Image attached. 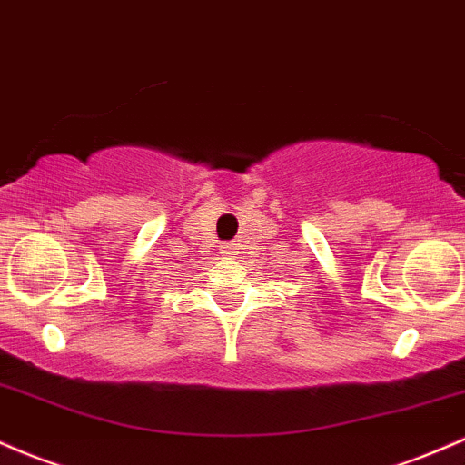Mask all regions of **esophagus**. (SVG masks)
<instances>
[{
	"mask_svg": "<svg viewBox=\"0 0 465 465\" xmlns=\"http://www.w3.org/2000/svg\"><path fill=\"white\" fill-rule=\"evenodd\" d=\"M222 254H223V257H226V259H228V257H232V254H234V248L231 246V243H226V246H223V252H222Z\"/></svg>",
	"mask_w": 465,
	"mask_h": 465,
	"instance_id": "esophagus-1",
	"label": "esophagus"
}]
</instances>
